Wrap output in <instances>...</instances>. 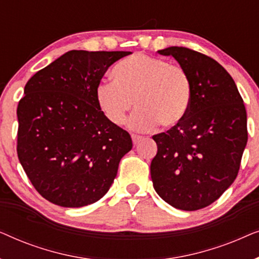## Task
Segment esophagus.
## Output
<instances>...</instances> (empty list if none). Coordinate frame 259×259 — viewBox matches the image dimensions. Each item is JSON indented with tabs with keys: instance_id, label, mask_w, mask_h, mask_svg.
Listing matches in <instances>:
<instances>
[{
	"instance_id": "1",
	"label": "esophagus",
	"mask_w": 259,
	"mask_h": 259,
	"mask_svg": "<svg viewBox=\"0 0 259 259\" xmlns=\"http://www.w3.org/2000/svg\"><path fill=\"white\" fill-rule=\"evenodd\" d=\"M132 140H133L134 145H138L140 143V141L144 140V138L141 136H137V134H132Z\"/></svg>"
}]
</instances>
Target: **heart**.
<instances>
[{
	"mask_svg": "<svg viewBox=\"0 0 259 259\" xmlns=\"http://www.w3.org/2000/svg\"><path fill=\"white\" fill-rule=\"evenodd\" d=\"M112 75L114 82L98 84L95 100L113 125H122L134 104L138 108L128 126L136 131H150L159 122L165 127L176 126L189 112L192 86L182 67L134 54L116 63Z\"/></svg>",
	"mask_w": 259,
	"mask_h": 259,
	"instance_id": "1",
	"label": "heart"
}]
</instances>
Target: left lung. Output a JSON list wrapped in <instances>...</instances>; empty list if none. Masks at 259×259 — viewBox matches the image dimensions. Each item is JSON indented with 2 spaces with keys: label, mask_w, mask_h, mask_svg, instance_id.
I'll use <instances>...</instances> for the list:
<instances>
[{
  "label": "left lung",
  "mask_w": 259,
  "mask_h": 259,
  "mask_svg": "<svg viewBox=\"0 0 259 259\" xmlns=\"http://www.w3.org/2000/svg\"><path fill=\"white\" fill-rule=\"evenodd\" d=\"M173 56L192 86L189 112L167 132L153 136L151 178L171 206L196 211L213 203L238 175L247 143L246 111L231 75L215 60L185 47L158 51Z\"/></svg>",
  "instance_id": "8db88e82"
}]
</instances>
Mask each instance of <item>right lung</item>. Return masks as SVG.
<instances>
[{
  "mask_svg": "<svg viewBox=\"0 0 259 259\" xmlns=\"http://www.w3.org/2000/svg\"><path fill=\"white\" fill-rule=\"evenodd\" d=\"M131 52L70 51L38 70L17 106V155L45 199L63 207L93 204L107 193L131 136L102 114L95 90Z\"/></svg>",
  "mask_w": 259,
  "mask_h": 259,
  "instance_id": "1",
  "label": "right lung"
}]
</instances>
